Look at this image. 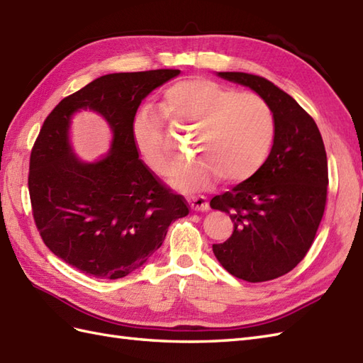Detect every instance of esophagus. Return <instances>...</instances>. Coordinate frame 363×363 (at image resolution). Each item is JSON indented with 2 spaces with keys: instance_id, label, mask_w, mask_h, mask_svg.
Segmentation results:
<instances>
[{
  "instance_id": "1",
  "label": "esophagus",
  "mask_w": 363,
  "mask_h": 363,
  "mask_svg": "<svg viewBox=\"0 0 363 363\" xmlns=\"http://www.w3.org/2000/svg\"><path fill=\"white\" fill-rule=\"evenodd\" d=\"M188 203L192 211H208L209 209V203L208 199L199 196V197H189Z\"/></svg>"
}]
</instances>
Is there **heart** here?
<instances>
[{
  "label": "heart",
  "mask_w": 363,
  "mask_h": 363,
  "mask_svg": "<svg viewBox=\"0 0 363 363\" xmlns=\"http://www.w3.org/2000/svg\"><path fill=\"white\" fill-rule=\"evenodd\" d=\"M160 108L175 126L194 129L191 151L197 157L175 167L167 179L177 191H203L217 175L228 183L248 180L269 152L272 113L259 95L237 94L212 79L192 77L166 87ZM132 137L155 174L169 172L175 158L164 145L162 120L151 109L137 113Z\"/></svg>",
  "instance_id": "b5f03b06"
}]
</instances>
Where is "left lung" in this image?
<instances>
[{"label":"left lung","instance_id":"obj_1","mask_svg":"<svg viewBox=\"0 0 363 363\" xmlns=\"http://www.w3.org/2000/svg\"><path fill=\"white\" fill-rule=\"evenodd\" d=\"M250 87L268 104L274 145L259 171L211 200L234 223L225 243L212 245L220 264L246 281L277 279L297 267L322 222L328 163L315 121L269 79L245 72H217Z\"/></svg>","mask_w":363,"mask_h":363}]
</instances>
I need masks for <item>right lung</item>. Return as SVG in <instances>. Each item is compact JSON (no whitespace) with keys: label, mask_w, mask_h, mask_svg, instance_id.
Listing matches in <instances>:
<instances>
[{"label":"right lung","mask_w":363,"mask_h":363,"mask_svg":"<svg viewBox=\"0 0 363 363\" xmlns=\"http://www.w3.org/2000/svg\"><path fill=\"white\" fill-rule=\"evenodd\" d=\"M179 69L108 74L61 100L44 120L29 166L33 220L48 248L74 268L115 280L145 264L188 203L140 160L132 137L138 106ZM89 108L108 121L113 143L95 162L74 155L72 117Z\"/></svg>","instance_id":"right-lung-1"}]
</instances>
